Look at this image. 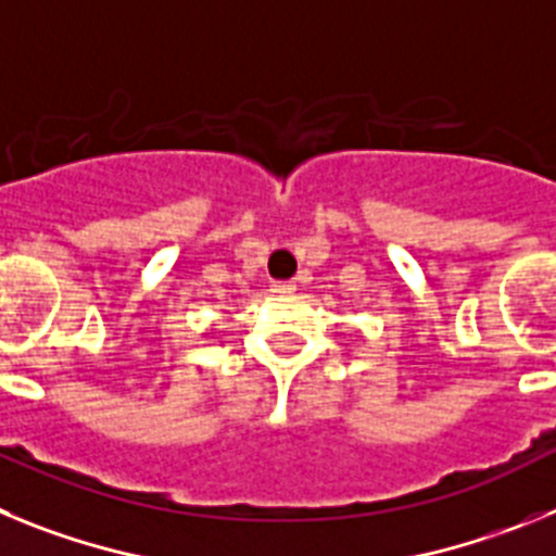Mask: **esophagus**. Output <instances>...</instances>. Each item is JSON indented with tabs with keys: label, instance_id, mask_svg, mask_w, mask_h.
I'll return each mask as SVG.
<instances>
[{
	"label": "esophagus",
	"instance_id": "obj_1",
	"mask_svg": "<svg viewBox=\"0 0 556 556\" xmlns=\"http://www.w3.org/2000/svg\"><path fill=\"white\" fill-rule=\"evenodd\" d=\"M273 292L275 294H292L294 283L292 281H273Z\"/></svg>",
	"mask_w": 556,
	"mask_h": 556
}]
</instances>
